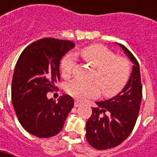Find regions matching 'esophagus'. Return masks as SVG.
Segmentation results:
<instances>
[{"label": "esophagus", "instance_id": "1", "mask_svg": "<svg viewBox=\"0 0 157 157\" xmlns=\"http://www.w3.org/2000/svg\"><path fill=\"white\" fill-rule=\"evenodd\" d=\"M80 105H81V103L78 100H75V102H74V106L75 107H78V106H79Z\"/></svg>", "mask_w": 157, "mask_h": 157}]
</instances>
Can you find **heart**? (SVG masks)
Returning <instances> with one entry per match:
<instances>
[{"mask_svg":"<svg viewBox=\"0 0 157 157\" xmlns=\"http://www.w3.org/2000/svg\"><path fill=\"white\" fill-rule=\"evenodd\" d=\"M84 61L94 68L91 80L86 82L73 80L66 86V92L75 99L84 100L97 97L100 90L104 96L112 98L119 94L126 86L130 77L129 62L124 57H117L105 46L94 44L84 48L80 52ZM76 66L73 55L64 56L60 63L62 76L68 78L72 75Z\"/></svg>","mask_w":157,"mask_h":157,"instance_id":"1","label":"heart"}]
</instances>
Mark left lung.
<instances>
[{"instance_id":"obj_1","label":"left lung","mask_w":157,"mask_h":157,"mask_svg":"<svg viewBox=\"0 0 157 157\" xmlns=\"http://www.w3.org/2000/svg\"><path fill=\"white\" fill-rule=\"evenodd\" d=\"M126 55L134 63L132 73L124 89L110 100L96 102L86 121V137L93 148L103 150L123 142L136 125L142 97L141 72L135 56L122 44Z\"/></svg>"}]
</instances>
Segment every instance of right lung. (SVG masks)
Segmentation results:
<instances>
[{"mask_svg":"<svg viewBox=\"0 0 157 157\" xmlns=\"http://www.w3.org/2000/svg\"><path fill=\"white\" fill-rule=\"evenodd\" d=\"M75 46L69 40L42 38L27 46L15 64L11 99L22 128L39 138L57 135L74 105L63 94L56 102L47 98L60 81L59 64L63 55Z\"/></svg>","mask_w":157,"mask_h":157,"instance_id":"add662e5","label":"right lung"}]
</instances>
